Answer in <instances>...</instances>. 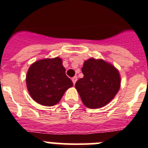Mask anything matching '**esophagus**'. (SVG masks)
Listing matches in <instances>:
<instances>
[{
  "instance_id": "obj_1",
  "label": "esophagus",
  "mask_w": 148,
  "mask_h": 148,
  "mask_svg": "<svg viewBox=\"0 0 148 148\" xmlns=\"http://www.w3.org/2000/svg\"><path fill=\"white\" fill-rule=\"evenodd\" d=\"M72 81H73V84L75 85V84L76 83V81H77V77L76 76H74V77H73V78H72Z\"/></svg>"
}]
</instances>
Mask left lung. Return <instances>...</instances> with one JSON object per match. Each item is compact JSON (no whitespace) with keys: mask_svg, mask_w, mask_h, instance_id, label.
<instances>
[{"mask_svg":"<svg viewBox=\"0 0 148 148\" xmlns=\"http://www.w3.org/2000/svg\"><path fill=\"white\" fill-rule=\"evenodd\" d=\"M84 74L75 83L82 102L88 108L97 109L113 100L121 87L119 70L103 59L90 58L84 62Z\"/></svg>","mask_w":148,"mask_h":148,"instance_id":"left-lung-1","label":"left lung"}]
</instances>
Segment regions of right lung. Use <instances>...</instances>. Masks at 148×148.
Listing matches in <instances>:
<instances>
[{"mask_svg":"<svg viewBox=\"0 0 148 148\" xmlns=\"http://www.w3.org/2000/svg\"><path fill=\"white\" fill-rule=\"evenodd\" d=\"M65 71L59 57L40 59L32 64L26 76L27 90L32 99L44 106L58 104L66 90L73 86Z\"/></svg>","mask_w":148,"mask_h":148,"instance_id":"add662e5","label":"right lung"}]
</instances>
